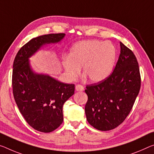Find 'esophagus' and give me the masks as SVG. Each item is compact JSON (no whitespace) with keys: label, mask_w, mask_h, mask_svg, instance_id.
Masks as SVG:
<instances>
[{"label":"esophagus","mask_w":154,"mask_h":154,"mask_svg":"<svg viewBox=\"0 0 154 154\" xmlns=\"http://www.w3.org/2000/svg\"><path fill=\"white\" fill-rule=\"evenodd\" d=\"M75 90L78 91H82L84 90V87L81 85H75Z\"/></svg>","instance_id":"obj_1"}]
</instances>
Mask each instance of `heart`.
Masks as SVG:
<instances>
[{
    "instance_id": "1",
    "label": "heart",
    "mask_w": 154,
    "mask_h": 154,
    "mask_svg": "<svg viewBox=\"0 0 154 154\" xmlns=\"http://www.w3.org/2000/svg\"><path fill=\"white\" fill-rule=\"evenodd\" d=\"M116 59V49L110 42L88 40L78 42L70 49L63 65L70 80L76 79L80 68L91 82L103 81L111 74Z\"/></svg>"
}]
</instances>
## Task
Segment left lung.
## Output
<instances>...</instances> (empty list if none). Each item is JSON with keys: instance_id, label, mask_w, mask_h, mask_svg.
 <instances>
[{"instance_id": "8db88e82", "label": "left lung", "mask_w": 154, "mask_h": 154, "mask_svg": "<svg viewBox=\"0 0 154 154\" xmlns=\"http://www.w3.org/2000/svg\"><path fill=\"white\" fill-rule=\"evenodd\" d=\"M120 54L113 72L107 79L88 85L85 110L91 126L109 131L123 122L131 112L140 89L138 63L131 49L120 42Z\"/></svg>"}]
</instances>
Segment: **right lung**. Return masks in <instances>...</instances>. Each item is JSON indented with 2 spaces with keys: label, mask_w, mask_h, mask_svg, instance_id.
I'll return each instance as SVG.
<instances>
[{
  "label": "right lung",
  "mask_w": 154,
  "mask_h": 154,
  "mask_svg": "<svg viewBox=\"0 0 154 154\" xmlns=\"http://www.w3.org/2000/svg\"><path fill=\"white\" fill-rule=\"evenodd\" d=\"M65 35L50 34L32 38L19 49L13 64L12 88L16 105L26 122L43 133L53 131L62 124L63 106L74 94L75 85L35 74L29 58L43 45L60 41Z\"/></svg>",
  "instance_id": "add662e5"
}]
</instances>
